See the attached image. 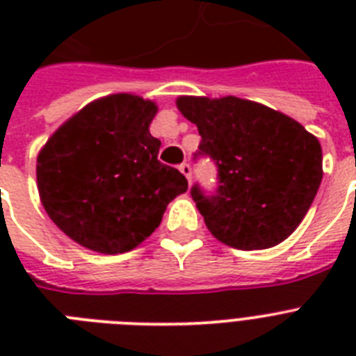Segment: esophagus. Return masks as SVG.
Here are the masks:
<instances>
[{
  "label": "esophagus",
  "instance_id": "1",
  "mask_svg": "<svg viewBox=\"0 0 356 356\" xmlns=\"http://www.w3.org/2000/svg\"><path fill=\"white\" fill-rule=\"evenodd\" d=\"M179 172L183 173L184 177L188 179V183H190V179H192V168H190V164H186V162H183V164L179 166Z\"/></svg>",
  "mask_w": 356,
  "mask_h": 356
}]
</instances>
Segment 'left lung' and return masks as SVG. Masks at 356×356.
<instances>
[{
	"label": "left lung",
	"mask_w": 356,
	"mask_h": 356,
	"mask_svg": "<svg viewBox=\"0 0 356 356\" xmlns=\"http://www.w3.org/2000/svg\"><path fill=\"white\" fill-rule=\"evenodd\" d=\"M197 125L200 153L218 164L220 190L192 197L212 236L229 248H273L303 222L323 177L320 140L286 114L236 96H179Z\"/></svg>",
	"instance_id": "1"
}]
</instances>
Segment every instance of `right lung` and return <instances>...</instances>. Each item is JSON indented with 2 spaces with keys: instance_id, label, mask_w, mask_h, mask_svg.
Segmentation results:
<instances>
[{
  "instance_id": "add662e5",
  "label": "right lung",
  "mask_w": 356,
  "mask_h": 356,
  "mask_svg": "<svg viewBox=\"0 0 356 356\" xmlns=\"http://www.w3.org/2000/svg\"><path fill=\"white\" fill-rule=\"evenodd\" d=\"M156 111L136 94L99 97L38 151L40 203L75 243L102 254L138 248L188 190L183 173L159 161L161 140L149 133Z\"/></svg>"
}]
</instances>
